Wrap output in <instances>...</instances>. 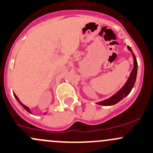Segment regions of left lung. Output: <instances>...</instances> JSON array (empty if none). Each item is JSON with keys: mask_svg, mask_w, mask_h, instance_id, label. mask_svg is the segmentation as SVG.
<instances>
[{"mask_svg": "<svg viewBox=\"0 0 153 153\" xmlns=\"http://www.w3.org/2000/svg\"><path fill=\"white\" fill-rule=\"evenodd\" d=\"M128 50L132 53V55L133 56V63H134V67H133V70L131 71V75H130L129 78L127 81L126 83L125 84V86L122 88L117 94H115L114 95H113L112 97H111L108 99L105 100L103 101H101V102H97L98 105H114V104L117 103L118 102H120L121 100H123L124 97H126L128 94H129V93L131 92L132 89H133V86L135 84V82H136V75H137V61H136V58L135 56L134 53L132 51L131 48L128 46Z\"/></svg>", "mask_w": 153, "mask_h": 153, "instance_id": "8db88e82", "label": "left lung"}]
</instances>
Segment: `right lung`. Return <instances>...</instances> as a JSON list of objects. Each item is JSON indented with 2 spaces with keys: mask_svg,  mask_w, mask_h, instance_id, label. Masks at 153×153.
<instances>
[{
  "mask_svg": "<svg viewBox=\"0 0 153 153\" xmlns=\"http://www.w3.org/2000/svg\"><path fill=\"white\" fill-rule=\"evenodd\" d=\"M14 97H15V98H16V100H17V101H18V102H20V105H21L22 106V107H23V108H25V110H26V111H28V112H29V113H30V114H31V112H30V109H29V108H28V107H27V106H25V105H23V104H22V102H20V100H19L18 97H17V95H16V94H14Z\"/></svg>",
  "mask_w": 153,
  "mask_h": 153,
  "instance_id": "obj_1",
  "label": "right lung"
}]
</instances>
